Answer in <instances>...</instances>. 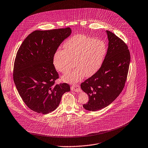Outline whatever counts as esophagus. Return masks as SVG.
Returning a JSON list of instances; mask_svg holds the SVG:
<instances>
[{
    "label": "esophagus",
    "instance_id": "esophagus-1",
    "mask_svg": "<svg viewBox=\"0 0 148 148\" xmlns=\"http://www.w3.org/2000/svg\"><path fill=\"white\" fill-rule=\"evenodd\" d=\"M71 89L72 91H74L75 92H79L80 91V87L78 84H73L72 86H71Z\"/></svg>",
    "mask_w": 148,
    "mask_h": 148
}]
</instances>
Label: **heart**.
Instances as JSON below:
<instances>
[{
  "instance_id": "b5f03b06",
  "label": "heart",
  "mask_w": 148,
  "mask_h": 148,
  "mask_svg": "<svg viewBox=\"0 0 148 148\" xmlns=\"http://www.w3.org/2000/svg\"><path fill=\"white\" fill-rule=\"evenodd\" d=\"M64 49H58L53 57L57 71L65 73L75 65L76 68L62 77L68 83H76L84 75L90 77L101 68L106 53V45L101 39L77 35L66 41Z\"/></svg>"
}]
</instances>
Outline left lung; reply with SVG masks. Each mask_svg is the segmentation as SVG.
Wrapping results in <instances>:
<instances>
[{
	"label": "left lung",
	"instance_id": "8db88e82",
	"mask_svg": "<svg viewBox=\"0 0 148 148\" xmlns=\"http://www.w3.org/2000/svg\"><path fill=\"white\" fill-rule=\"evenodd\" d=\"M108 48L99 70L81 84L89 100L83 106L97 111L110 105L121 93L127 79L130 54L127 45L113 33L106 31Z\"/></svg>",
	"mask_w": 148,
	"mask_h": 148
}]
</instances>
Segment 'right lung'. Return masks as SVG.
Instances as JSON below:
<instances>
[{
	"mask_svg": "<svg viewBox=\"0 0 148 148\" xmlns=\"http://www.w3.org/2000/svg\"><path fill=\"white\" fill-rule=\"evenodd\" d=\"M71 32L70 28L34 31L17 53L13 80L23 101L33 111L42 114L54 111L62 95L70 91L67 83L55 84L59 76L53 57Z\"/></svg>",
	"mask_w": 148,
	"mask_h": 148,
	"instance_id": "obj_1",
	"label": "right lung"
}]
</instances>
